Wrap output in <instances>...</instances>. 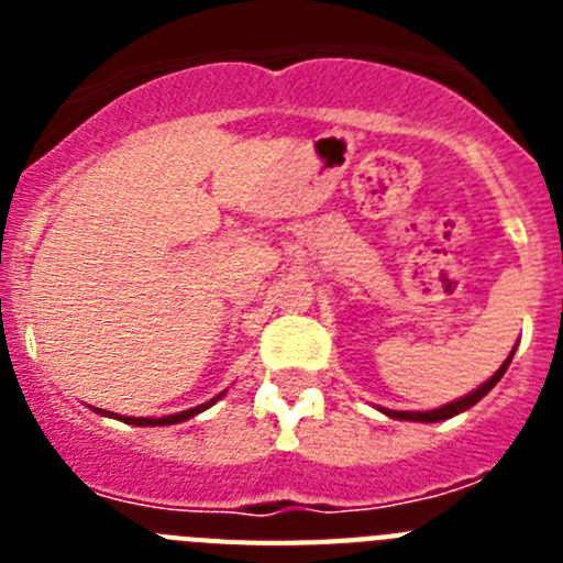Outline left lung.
<instances>
[{
    "label": "left lung",
    "mask_w": 563,
    "mask_h": 563,
    "mask_svg": "<svg viewBox=\"0 0 563 563\" xmlns=\"http://www.w3.org/2000/svg\"><path fill=\"white\" fill-rule=\"evenodd\" d=\"M510 357H514V352H510ZM510 357H507V361L501 363L499 372H496V375L490 377V380L482 383L479 389L471 391V395L462 397V400H454V402H449V406H442V409H434V411H391V409H386V415L395 417V420H415V422L449 420V417H454V415H460V411H465V409H471V406H476V402H479L482 397L487 395V391L494 389L496 383L501 380V375H505V372H507V366H510Z\"/></svg>",
    "instance_id": "8db88e82"
}]
</instances>
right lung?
<instances>
[{"label":"right lung","mask_w":563,"mask_h":563,"mask_svg":"<svg viewBox=\"0 0 563 563\" xmlns=\"http://www.w3.org/2000/svg\"><path fill=\"white\" fill-rule=\"evenodd\" d=\"M211 402H206V406H197V409L180 411V415H168V417H118V420L129 422V426H174V422H183V420H188V417L206 411L208 406H211ZM103 415H109V411H103Z\"/></svg>","instance_id":"add662e5"}]
</instances>
